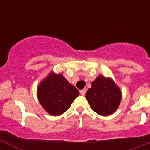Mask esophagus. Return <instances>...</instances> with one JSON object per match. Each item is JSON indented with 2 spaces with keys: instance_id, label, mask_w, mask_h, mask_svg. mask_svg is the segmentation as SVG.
Wrapping results in <instances>:
<instances>
[{
  "instance_id": "34e87169",
  "label": "esophagus",
  "mask_w": 150,
  "mask_h": 150,
  "mask_svg": "<svg viewBox=\"0 0 150 150\" xmlns=\"http://www.w3.org/2000/svg\"><path fill=\"white\" fill-rule=\"evenodd\" d=\"M80 94H81L82 95H86V89H83V90H80Z\"/></svg>"
}]
</instances>
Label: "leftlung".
<instances>
[{
  "mask_svg": "<svg viewBox=\"0 0 150 150\" xmlns=\"http://www.w3.org/2000/svg\"><path fill=\"white\" fill-rule=\"evenodd\" d=\"M86 98L95 112L101 116H108L118 108L122 94L112 79L100 76L91 83V88L88 89Z\"/></svg>",
  "mask_w": 150,
  "mask_h": 150,
  "instance_id": "1",
  "label": "left lung"
}]
</instances>
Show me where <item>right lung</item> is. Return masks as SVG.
<instances>
[{
	"label": "right lung",
	"mask_w": 150,
	"mask_h": 150,
	"mask_svg": "<svg viewBox=\"0 0 150 150\" xmlns=\"http://www.w3.org/2000/svg\"><path fill=\"white\" fill-rule=\"evenodd\" d=\"M79 94L62 74L54 73L41 82L38 88L40 103L52 116H59L67 110Z\"/></svg>",
	"instance_id": "add662e5"
}]
</instances>
